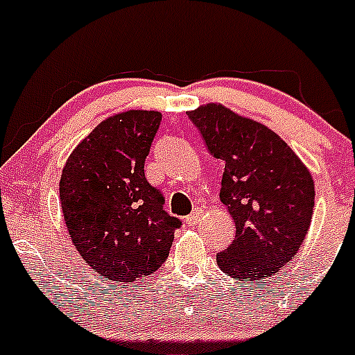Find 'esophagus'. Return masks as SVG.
I'll return each mask as SVG.
<instances>
[{
    "label": "esophagus",
    "instance_id": "34e87169",
    "mask_svg": "<svg viewBox=\"0 0 355 355\" xmlns=\"http://www.w3.org/2000/svg\"><path fill=\"white\" fill-rule=\"evenodd\" d=\"M201 218H203V209L196 208V209H193L191 215L186 216V223H188V225H196Z\"/></svg>",
    "mask_w": 355,
    "mask_h": 355
}]
</instances>
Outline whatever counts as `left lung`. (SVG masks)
Wrapping results in <instances>:
<instances>
[{
	"instance_id": "obj_1",
	"label": "left lung",
	"mask_w": 355,
	"mask_h": 355,
	"mask_svg": "<svg viewBox=\"0 0 355 355\" xmlns=\"http://www.w3.org/2000/svg\"><path fill=\"white\" fill-rule=\"evenodd\" d=\"M188 116L225 162L220 200L235 222V239L216 254V264L237 281L270 277L306 237L313 176L276 132L222 103L198 106Z\"/></svg>"
}]
</instances>
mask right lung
<instances>
[{
    "label": "right lung",
    "instance_id": "add662e5",
    "mask_svg": "<svg viewBox=\"0 0 355 355\" xmlns=\"http://www.w3.org/2000/svg\"><path fill=\"white\" fill-rule=\"evenodd\" d=\"M161 120L154 110L108 116L62 169L59 196L69 237L86 264L112 281L133 283L155 272L181 227L144 173Z\"/></svg>",
    "mask_w": 355,
    "mask_h": 355
}]
</instances>
